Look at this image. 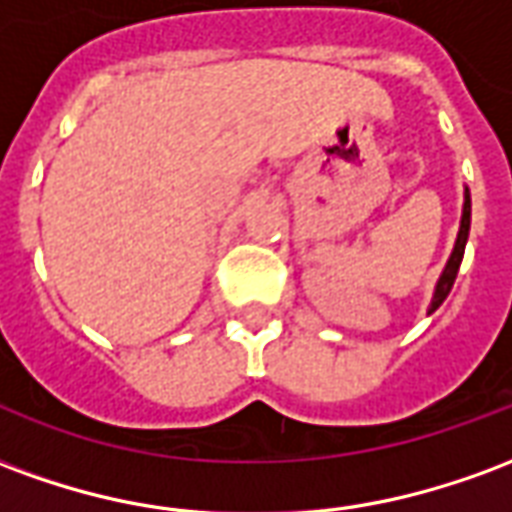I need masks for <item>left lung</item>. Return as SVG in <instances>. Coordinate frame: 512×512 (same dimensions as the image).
I'll use <instances>...</instances> for the list:
<instances>
[{"mask_svg": "<svg viewBox=\"0 0 512 512\" xmlns=\"http://www.w3.org/2000/svg\"><path fill=\"white\" fill-rule=\"evenodd\" d=\"M469 224H472V197H469V189L463 191V213H461V230H458V238H455V246H452V255L447 260V266L441 271L439 282H436V290H433V301H430V310H439L441 301L450 296L452 285H455V277H458V268H461L463 249H466V238H469Z\"/></svg>", "mask_w": 512, "mask_h": 512, "instance_id": "left-lung-1", "label": "left lung"}]
</instances>
